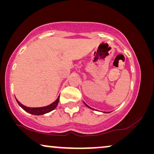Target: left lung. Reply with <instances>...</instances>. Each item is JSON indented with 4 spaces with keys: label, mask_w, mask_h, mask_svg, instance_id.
Instances as JSON below:
<instances>
[{
    "label": "left lung",
    "mask_w": 154,
    "mask_h": 154,
    "mask_svg": "<svg viewBox=\"0 0 154 154\" xmlns=\"http://www.w3.org/2000/svg\"><path fill=\"white\" fill-rule=\"evenodd\" d=\"M84 104H85V105H86V107H89V108H91V109H93V108H91V107H89V106H88V105H86V104L85 103H84Z\"/></svg>",
    "instance_id": "obj_1"
}]
</instances>
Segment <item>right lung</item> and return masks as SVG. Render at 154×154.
<instances>
[{
	"label": "right lung",
	"instance_id": "right-lung-1",
	"mask_svg": "<svg viewBox=\"0 0 154 154\" xmlns=\"http://www.w3.org/2000/svg\"><path fill=\"white\" fill-rule=\"evenodd\" d=\"M17 100V102L18 103L19 106L25 110L26 112H29V113L31 114H34V115H42V114L48 113V112L52 111L55 109L57 106L58 101H59V96L58 97V98L53 103H51V105H47L46 107H26V106L23 105L21 103Z\"/></svg>",
	"mask_w": 154,
	"mask_h": 154
}]
</instances>
